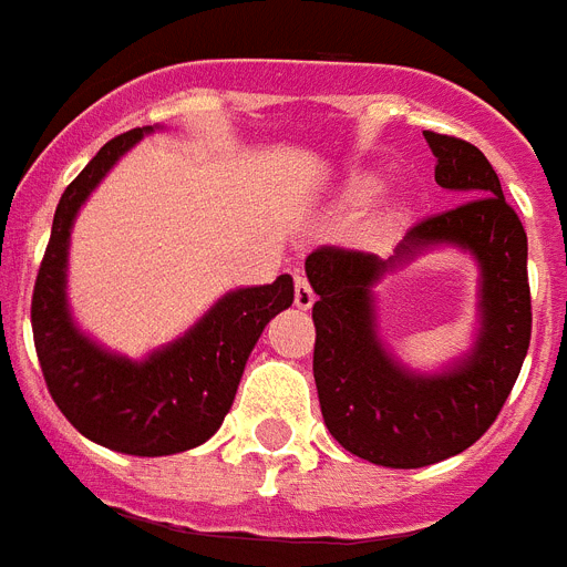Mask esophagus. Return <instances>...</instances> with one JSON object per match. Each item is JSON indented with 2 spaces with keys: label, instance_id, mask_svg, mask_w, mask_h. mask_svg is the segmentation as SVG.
I'll list each match as a JSON object with an SVG mask.
<instances>
[{
  "label": "esophagus",
  "instance_id": "34e87169",
  "mask_svg": "<svg viewBox=\"0 0 567 567\" xmlns=\"http://www.w3.org/2000/svg\"><path fill=\"white\" fill-rule=\"evenodd\" d=\"M315 292L309 287V280L303 275H295V307L298 309H312Z\"/></svg>",
  "mask_w": 567,
  "mask_h": 567
}]
</instances>
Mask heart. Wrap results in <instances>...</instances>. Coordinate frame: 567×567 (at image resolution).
Wrapping results in <instances>:
<instances>
[{
	"label": "heart",
	"instance_id": "b5f03b06",
	"mask_svg": "<svg viewBox=\"0 0 567 567\" xmlns=\"http://www.w3.org/2000/svg\"><path fill=\"white\" fill-rule=\"evenodd\" d=\"M380 189L378 178H372V175H360V178H354L349 187L343 189V204L346 207H363V204H369L374 198V193ZM394 221V209H380L378 218H374V229H385L392 227Z\"/></svg>",
	"mask_w": 567,
	"mask_h": 567
}]
</instances>
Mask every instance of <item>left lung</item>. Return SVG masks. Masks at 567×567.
Segmentation results:
<instances>
[{"label": "left lung", "mask_w": 567, "mask_h": 567, "mask_svg": "<svg viewBox=\"0 0 567 567\" xmlns=\"http://www.w3.org/2000/svg\"><path fill=\"white\" fill-rule=\"evenodd\" d=\"M443 189L460 207L414 224L389 258L320 247L307 258L315 300V385L332 437L385 468H423L477 443L517 383L530 340L528 238L483 153L463 138L423 133ZM452 246L478 264V327L463 355L420 373L377 332L373 287L423 251Z\"/></svg>", "instance_id": "1"}]
</instances>
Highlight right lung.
Instances as JSON below:
<instances>
[{
	"instance_id": "add662e5",
	"label": "right lung",
	"mask_w": 567,
	"mask_h": 567,
	"mask_svg": "<svg viewBox=\"0 0 567 567\" xmlns=\"http://www.w3.org/2000/svg\"><path fill=\"white\" fill-rule=\"evenodd\" d=\"M155 130L162 127H135L107 142L64 189L30 307L50 398L84 437L133 457H167L207 443L227 417L264 327L295 300L289 275L229 289L187 332L144 358L113 352L79 329L68 300L73 224L124 153Z\"/></svg>"
}]
</instances>
